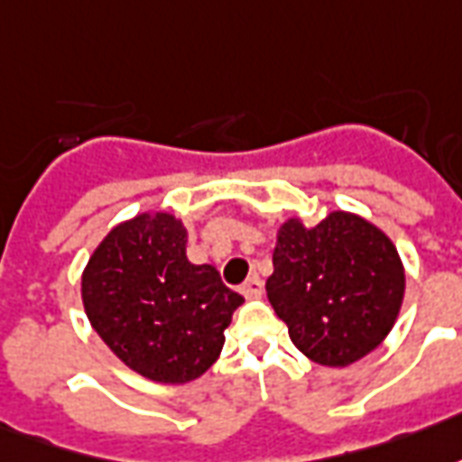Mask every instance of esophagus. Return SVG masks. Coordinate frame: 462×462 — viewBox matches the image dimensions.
<instances>
[{
  "label": "esophagus",
  "mask_w": 462,
  "mask_h": 462,
  "mask_svg": "<svg viewBox=\"0 0 462 462\" xmlns=\"http://www.w3.org/2000/svg\"><path fill=\"white\" fill-rule=\"evenodd\" d=\"M241 295L248 298V300H251V298H261V295H263V281H261L258 275H251V278L241 285Z\"/></svg>",
  "instance_id": "1"
}]
</instances>
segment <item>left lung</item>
I'll return each instance as SVG.
<instances>
[{"label":"left lung","mask_w":462,"mask_h":462,"mask_svg":"<svg viewBox=\"0 0 462 462\" xmlns=\"http://www.w3.org/2000/svg\"><path fill=\"white\" fill-rule=\"evenodd\" d=\"M292 345L322 366H349L392 332L406 271L382 228L352 211H329L315 226L282 221L265 281Z\"/></svg>","instance_id":"8db88e82"}]
</instances>
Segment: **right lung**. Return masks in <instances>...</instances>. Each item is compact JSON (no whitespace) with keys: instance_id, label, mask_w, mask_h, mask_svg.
<instances>
[{"instance_id":"right-lung-1","label":"right lung","mask_w":462,"mask_h":462,"mask_svg":"<svg viewBox=\"0 0 462 462\" xmlns=\"http://www.w3.org/2000/svg\"><path fill=\"white\" fill-rule=\"evenodd\" d=\"M90 325L144 379L187 383L224 349L244 298L214 265L187 258V228L170 211H143L107 231L80 278Z\"/></svg>"}]
</instances>
